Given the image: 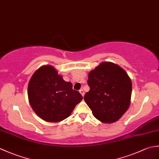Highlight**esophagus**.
<instances>
[{"instance_id": "esophagus-1", "label": "esophagus", "mask_w": 159, "mask_h": 159, "mask_svg": "<svg viewBox=\"0 0 159 159\" xmlns=\"http://www.w3.org/2000/svg\"><path fill=\"white\" fill-rule=\"evenodd\" d=\"M79 92H80V93L81 94V95L83 96V97L84 96V95H85V92H84V91H83V89H80V90L79 91Z\"/></svg>"}]
</instances>
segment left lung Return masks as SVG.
Here are the masks:
<instances>
[{
	"mask_svg": "<svg viewBox=\"0 0 159 159\" xmlns=\"http://www.w3.org/2000/svg\"><path fill=\"white\" fill-rule=\"evenodd\" d=\"M87 84L90 89L84 100L101 122H116L129 108L132 81L120 66L109 61L100 63L89 72Z\"/></svg>",
	"mask_w": 159,
	"mask_h": 159,
	"instance_id": "1",
	"label": "left lung"
}]
</instances>
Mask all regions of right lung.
I'll return each instance as SVG.
<instances>
[{
    "mask_svg": "<svg viewBox=\"0 0 159 159\" xmlns=\"http://www.w3.org/2000/svg\"><path fill=\"white\" fill-rule=\"evenodd\" d=\"M29 103L37 116L48 122L66 119L83 99L72 84L63 80L55 67L42 66L33 74L28 85Z\"/></svg>",
    "mask_w": 159,
    "mask_h": 159,
    "instance_id": "right-lung-1",
    "label": "right lung"
}]
</instances>
